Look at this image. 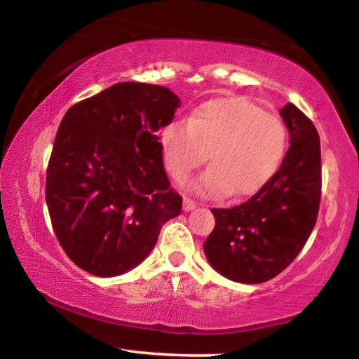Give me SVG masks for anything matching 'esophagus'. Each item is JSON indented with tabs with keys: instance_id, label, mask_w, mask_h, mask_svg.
<instances>
[{
	"instance_id": "34e87169",
	"label": "esophagus",
	"mask_w": 359,
	"mask_h": 359,
	"mask_svg": "<svg viewBox=\"0 0 359 359\" xmlns=\"http://www.w3.org/2000/svg\"><path fill=\"white\" fill-rule=\"evenodd\" d=\"M196 208V203L193 199L189 198H184L183 201V210H186V212H189V210H193Z\"/></svg>"
}]
</instances>
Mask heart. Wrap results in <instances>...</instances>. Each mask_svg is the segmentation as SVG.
<instances>
[{
  "mask_svg": "<svg viewBox=\"0 0 359 359\" xmlns=\"http://www.w3.org/2000/svg\"><path fill=\"white\" fill-rule=\"evenodd\" d=\"M165 165L176 181L208 160L191 184L196 193L220 198L257 194L281 166L287 129L279 117L243 97H220L201 104L189 122L173 121L161 132Z\"/></svg>",
  "mask_w": 359,
  "mask_h": 359,
  "instance_id": "b5f03b06",
  "label": "heart"
}]
</instances>
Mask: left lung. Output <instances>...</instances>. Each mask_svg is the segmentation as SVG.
Returning <instances> with one entry per match:
<instances>
[{"label": "left lung", "instance_id": "obj_1", "mask_svg": "<svg viewBox=\"0 0 359 359\" xmlns=\"http://www.w3.org/2000/svg\"><path fill=\"white\" fill-rule=\"evenodd\" d=\"M279 114L291 135L281 168L245 203L212 209L215 227L204 242L215 271L237 283L258 284L278 276L304 248L317 222L322 196L318 132L292 102Z\"/></svg>", "mask_w": 359, "mask_h": 359}]
</instances>
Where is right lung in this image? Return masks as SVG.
I'll use <instances>...</instances> for the list:
<instances>
[{
  "label": "right lung",
  "instance_id": "right-lung-1",
  "mask_svg": "<svg viewBox=\"0 0 359 359\" xmlns=\"http://www.w3.org/2000/svg\"><path fill=\"white\" fill-rule=\"evenodd\" d=\"M168 88L124 81L67 111L47 166L46 201L67 257L111 278L149 257L181 212L155 132L173 119Z\"/></svg>",
  "mask_w": 359,
  "mask_h": 359
}]
</instances>
